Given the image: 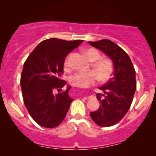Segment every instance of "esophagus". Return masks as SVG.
Here are the masks:
<instances>
[{"mask_svg": "<svg viewBox=\"0 0 156 156\" xmlns=\"http://www.w3.org/2000/svg\"><path fill=\"white\" fill-rule=\"evenodd\" d=\"M92 98V96H88V97H87V98Z\"/></svg>", "mask_w": 156, "mask_h": 156, "instance_id": "1", "label": "esophagus"}]
</instances>
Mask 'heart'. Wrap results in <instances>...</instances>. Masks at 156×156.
I'll list each match as a JSON object with an SVG mask.
<instances>
[{"mask_svg":"<svg viewBox=\"0 0 156 156\" xmlns=\"http://www.w3.org/2000/svg\"><path fill=\"white\" fill-rule=\"evenodd\" d=\"M85 54L90 62H94L92 63V67L96 71H78L70 77L69 81L71 84L78 88H87L95 83L98 78L102 81L108 80L114 69L112 61L108 58H101V53L94 48L87 50ZM70 58L71 54L68 55L64 62V70L67 72H69L72 69Z\"/></svg>","mask_w":156,"mask_h":156,"instance_id":"obj_1","label":"heart"}]
</instances>
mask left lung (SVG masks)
<instances>
[{"instance_id":"left-lung-1","label":"left lung","mask_w":156,"mask_h":156,"mask_svg":"<svg viewBox=\"0 0 156 156\" xmlns=\"http://www.w3.org/2000/svg\"><path fill=\"white\" fill-rule=\"evenodd\" d=\"M89 43L105 53L114 64L113 77L99 87L103 93L96 94L100 108L90 112L97 125L110 127L119 122L129 110L136 89V71L126 52L112 41L102 39Z\"/></svg>"}]
</instances>
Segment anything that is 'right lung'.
<instances>
[{"mask_svg": "<svg viewBox=\"0 0 156 156\" xmlns=\"http://www.w3.org/2000/svg\"><path fill=\"white\" fill-rule=\"evenodd\" d=\"M81 39L66 41L45 39L28 55L21 73L20 85L27 110L36 122L53 128L64 120L73 99L62 88L66 81L61 79L67 55L80 45ZM57 90L59 93L54 94Z\"/></svg>", "mask_w": 156, "mask_h": 156, "instance_id": "right-lung-1", "label": "right lung"}]
</instances>
